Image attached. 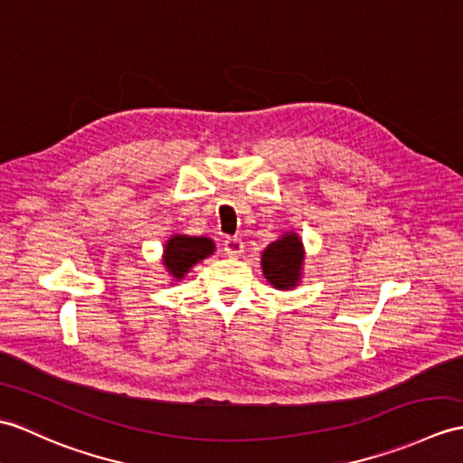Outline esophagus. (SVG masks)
<instances>
[{"instance_id":"obj_1","label":"esophagus","mask_w":463,"mask_h":463,"mask_svg":"<svg viewBox=\"0 0 463 463\" xmlns=\"http://www.w3.org/2000/svg\"><path fill=\"white\" fill-rule=\"evenodd\" d=\"M222 246H224V252H227L229 256H241L244 250V244L239 236H227Z\"/></svg>"}]
</instances>
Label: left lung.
Masks as SVG:
<instances>
[{
	"label": "left lung",
	"instance_id": "left-lung-1",
	"mask_svg": "<svg viewBox=\"0 0 463 463\" xmlns=\"http://www.w3.org/2000/svg\"><path fill=\"white\" fill-rule=\"evenodd\" d=\"M304 244L296 232H286L262 252V272L272 288H296L302 278Z\"/></svg>",
	"mask_w": 463,
	"mask_h": 463
}]
</instances>
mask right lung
Wrapping results in <instances>:
<instances>
[{
    "label": "right lung",
    "instance_id": "add662e5",
    "mask_svg": "<svg viewBox=\"0 0 463 463\" xmlns=\"http://www.w3.org/2000/svg\"><path fill=\"white\" fill-rule=\"evenodd\" d=\"M214 252V242L207 236L174 234L165 242L164 266L174 280H181L197 262L205 260Z\"/></svg>",
    "mask_w": 463,
    "mask_h": 463
}]
</instances>
